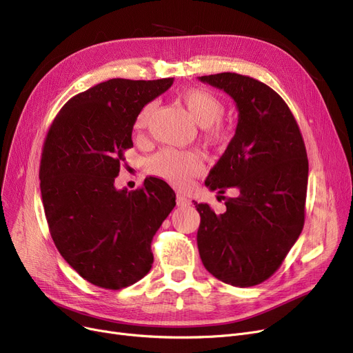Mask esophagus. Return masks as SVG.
Segmentation results:
<instances>
[{
  "mask_svg": "<svg viewBox=\"0 0 353 353\" xmlns=\"http://www.w3.org/2000/svg\"><path fill=\"white\" fill-rule=\"evenodd\" d=\"M176 201H177V206H181V208H184V206H189V205H190V199H189V197H186L184 194H181V193H179V194H177Z\"/></svg>",
  "mask_w": 353,
  "mask_h": 353,
  "instance_id": "esophagus-1",
  "label": "esophagus"
}]
</instances>
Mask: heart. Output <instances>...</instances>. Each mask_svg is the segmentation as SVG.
Wrapping results in <instances>:
<instances>
[{
  "label": "heart",
  "instance_id": "b5f03b06",
  "mask_svg": "<svg viewBox=\"0 0 353 353\" xmlns=\"http://www.w3.org/2000/svg\"><path fill=\"white\" fill-rule=\"evenodd\" d=\"M184 105L197 124L203 125V136L210 143H221L229 137L228 127L221 123L225 116V103L214 92L206 88H189L180 96ZM156 104L147 103L141 107L134 119L133 128L137 134H141L148 125ZM147 169L152 174L169 181L176 188H184L190 179L200 174L203 163L197 153L163 148L147 161Z\"/></svg>",
  "mask_w": 353,
  "mask_h": 353
}]
</instances>
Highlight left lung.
Wrapping results in <instances>:
<instances>
[{
	"label": "left lung",
	"instance_id": "left-lung-1",
	"mask_svg": "<svg viewBox=\"0 0 353 353\" xmlns=\"http://www.w3.org/2000/svg\"><path fill=\"white\" fill-rule=\"evenodd\" d=\"M199 80L226 91L239 110L236 133L205 181L226 210L216 214L208 203H194L199 253L219 281L254 286L281 268L303 229L305 141L285 100L265 83L236 72ZM228 190L236 194L223 196Z\"/></svg>",
	"mask_w": 353,
	"mask_h": 353
}]
</instances>
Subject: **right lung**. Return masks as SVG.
Returning a JSON list of instances; mask_svg holds the SVG:
<instances>
[{"instance_id":"right-lung-1","label":"right lung","mask_w":353,"mask_h":353,"mask_svg":"<svg viewBox=\"0 0 353 353\" xmlns=\"http://www.w3.org/2000/svg\"><path fill=\"white\" fill-rule=\"evenodd\" d=\"M173 79H111L71 97L52 120L40 163V189L55 248L83 279L119 290L152 269V240L176 206L164 180L117 190L133 147L134 119Z\"/></svg>"}]
</instances>
